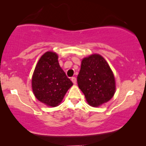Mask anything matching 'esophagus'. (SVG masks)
<instances>
[{
  "instance_id": "34e87169",
  "label": "esophagus",
  "mask_w": 146,
  "mask_h": 146,
  "mask_svg": "<svg viewBox=\"0 0 146 146\" xmlns=\"http://www.w3.org/2000/svg\"><path fill=\"white\" fill-rule=\"evenodd\" d=\"M71 80H72V82L74 84L76 83V77H72L71 78Z\"/></svg>"
}]
</instances>
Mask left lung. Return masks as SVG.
I'll return each instance as SVG.
<instances>
[{
	"mask_svg": "<svg viewBox=\"0 0 146 146\" xmlns=\"http://www.w3.org/2000/svg\"><path fill=\"white\" fill-rule=\"evenodd\" d=\"M77 82L91 106H100L115 94L114 76L106 60L98 54L83 58Z\"/></svg>",
	"mask_w": 146,
	"mask_h": 146,
	"instance_id": "obj_1",
	"label": "left lung"
}]
</instances>
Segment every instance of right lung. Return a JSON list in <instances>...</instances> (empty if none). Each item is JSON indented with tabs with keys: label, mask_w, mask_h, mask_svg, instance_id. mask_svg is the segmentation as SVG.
<instances>
[{
	"label": "right lung",
	"mask_w": 146,
	"mask_h": 146,
	"mask_svg": "<svg viewBox=\"0 0 146 146\" xmlns=\"http://www.w3.org/2000/svg\"><path fill=\"white\" fill-rule=\"evenodd\" d=\"M57 54L46 52L40 57L32 78L35 97L48 106H58L73 83L58 61Z\"/></svg>",
	"instance_id": "obj_1"
}]
</instances>
